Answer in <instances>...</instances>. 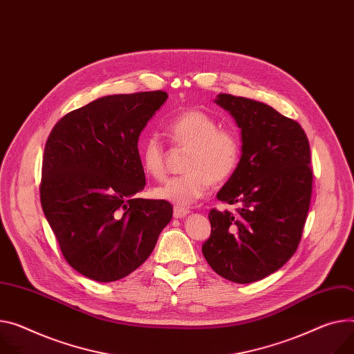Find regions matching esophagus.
I'll return each instance as SVG.
<instances>
[{"instance_id": "34e87169", "label": "esophagus", "mask_w": 354, "mask_h": 354, "mask_svg": "<svg viewBox=\"0 0 354 354\" xmlns=\"http://www.w3.org/2000/svg\"><path fill=\"white\" fill-rule=\"evenodd\" d=\"M189 211L187 208H183V207H178V205H174V209H173V215L174 218H183V216H185Z\"/></svg>"}]
</instances>
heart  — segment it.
Instances as JSON below:
<instances>
[{
	"mask_svg": "<svg viewBox=\"0 0 354 354\" xmlns=\"http://www.w3.org/2000/svg\"><path fill=\"white\" fill-rule=\"evenodd\" d=\"M165 131L173 147L187 150L183 161L185 174L167 180L154 189V197L178 207L204 197L211 185L227 183L238 170L242 140L236 130L220 127V122L200 109H187L171 116ZM167 151L157 136L151 134L140 145L145 171L153 178L166 174Z\"/></svg>",
	"mask_w": 354,
	"mask_h": 354,
	"instance_id": "b5f03b06",
	"label": "heart"
}]
</instances>
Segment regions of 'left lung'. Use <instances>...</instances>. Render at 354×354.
<instances>
[{
    "mask_svg": "<svg viewBox=\"0 0 354 354\" xmlns=\"http://www.w3.org/2000/svg\"><path fill=\"white\" fill-rule=\"evenodd\" d=\"M235 119L242 157L216 194L235 212L212 208L208 265L235 283H251L282 268L296 252L310 205L313 171L306 133L265 103L220 93L215 100Z\"/></svg>",
    "mask_w": 354,
    "mask_h": 354,
    "instance_id": "left-lung-1",
    "label": "left lung"
}]
</instances>
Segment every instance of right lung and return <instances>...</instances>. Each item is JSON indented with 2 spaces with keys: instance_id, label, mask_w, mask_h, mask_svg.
I'll list each match as a JSON object with an SVG mask.
<instances>
[{
  "instance_id": "obj_1",
  "label": "right lung",
  "mask_w": 354,
  "mask_h": 354,
  "mask_svg": "<svg viewBox=\"0 0 354 354\" xmlns=\"http://www.w3.org/2000/svg\"><path fill=\"white\" fill-rule=\"evenodd\" d=\"M167 97L104 96L65 115L48 136L41 205L64 258L89 279L131 274L171 220L169 201L138 198L146 185L139 136Z\"/></svg>"
}]
</instances>
